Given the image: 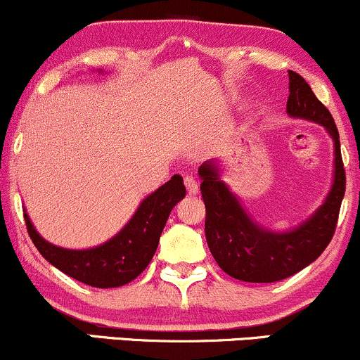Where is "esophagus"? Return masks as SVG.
Masks as SVG:
<instances>
[{
  "label": "esophagus",
  "mask_w": 360,
  "mask_h": 360,
  "mask_svg": "<svg viewBox=\"0 0 360 360\" xmlns=\"http://www.w3.org/2000/svg\"><path fill=\"white\" fill-rule=\"evenodd\" d=\"M184 186L188 189L189 194H196L198 193V183L193 176H186L184 177Z\"/></svg>",
  "instance_id": "esophagus-1"
}]
</instances>
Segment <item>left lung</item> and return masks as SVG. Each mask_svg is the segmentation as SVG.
Returning <instances> with one entry per match:
<instances>
[{
    "label": "left lung",
    "mask_w": 360,
    "mask_h": 360,
    "mask_svg": "<svg viewBox=\"0 0 360 360\" xmlns=\"http://www.w3.org/2000/svg\"><path fill=\"white\" fill-rule=\"evenodd\" d=\"M288 113L323 125L335 142V181L318 212L288 233L260 229L247 217L237 198L218 177L213 164L200 167L205 201V233L210 252L221 271L245 283H276L309 266L335 233L345 194V167L333 117L298 72L289 71Z\"/></svg>",
    "instance_id": "8db88e82"
}]
</instances>
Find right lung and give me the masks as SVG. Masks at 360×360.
Instances as JSON below:
<instances>
[{
    "label": "right lung",
    "instance_id": "right-lung-1",
    "mask_svg": "<svg viewBox=\"0 0 360 360\" xmlns=\"http://www.w3.org/2000/svg\"><path fill=\"white\" fill-rule=\"evenodd\" d=\"M186 194L183 177L172 176L146 198L137 213L117 237L88 250H68L45 242L25 217L27 232L37 250L53 267L93 288H118L142 274L154 257L169 213Z\"/></svg>",
    "mask_w": 360,
    "mask_h": 360
}]
</instances>
